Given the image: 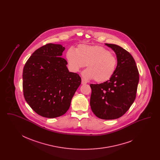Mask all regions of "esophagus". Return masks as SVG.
I'll use <instances>...</instances> for the list:
<instances>
[{
  "label": "esophagus",
  "mask_w": 160,
  "mask_h": 160,
  "mask_svg": "<svg viewBox=\"0 0 160 160\" xmlns=\"http://www.w3.org/2000/svg\"><path fill=\"white\" fill-rule=\"evenodd\" d=\"M87 83V82L84 80H83V79H82V84H85Z\"/></svg>",
  "instance_id": "1"
}]
</instances>
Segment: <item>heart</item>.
I'll list each match as a JSON object with an SVG mask.
<instances>
[{"label": "heart", "mask_w": 160, "mask_h": 160, "mask_svg": "<svg viewBox=\"0 0 160 160\" xmlns=\"http://www.w3.org/2000/svg\"><path fill=\"white\" fill-rule=\"evenodd\" d=\"M69 68L74 72H78L87 63L88 68L83 72L86 79H93L97 82H104L113 76L117 65L113 54L99 46L81 44L76 50L69 48L66 53Z\"/></svg>", "instance_id": "heart-1"}]
</instances>
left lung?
I'll list each match as a JSON object with an SVG mask.
<instances>
[{"mask_svg":"<svg viewBox=\"0 0 160 160\" xmlns=\"http://www.w3.org/2000/svg\"><path fill=\"white\" fill-rule=\"evenodd\" d=\"M116 54L117 66L113 76L101 84H91L90 105L98 118L115 119L125 114L134 102L139 81L136 62L121 47L105 44Z\"/></svg>","mask_w":160,"mask_h":160,"instance_id":"1","label":"left lung"}]
</instances>
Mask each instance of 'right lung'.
Instances as JSON below:
<instances>
[{
    "label": "right lung",
    "instance_id": "right-lung-1",
    "mask_svg": "<svg viewBox=\"0 0 160 160\" xmlns=\"http://www.w3.org/2000/svg\"><path fill=\"white\" fill-rule=\"evenodd\" d=\"M65 48L48 44L39 48L26 62L23 71L25 100L37 114L54 118L65 114L81 84L78 74L69 72L62 58Z\"/></svg>",
    "mask_w": 160,
    "mask_h": 160
}]
</instances>
